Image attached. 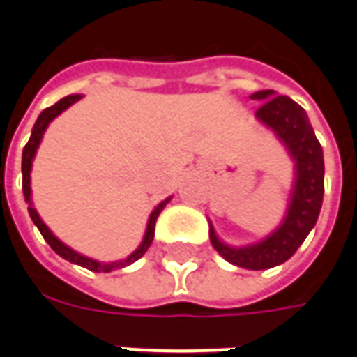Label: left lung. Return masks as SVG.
Masks as SVG:
<instances>
[{
	"label": "left lung",
	"instance_id": "8db88e82",
	"mask_svg": "<svg viewBox=\"0 0 357 357\" xmlns=\"http://www.w3.org/2000/svg\"><path fill=\"white\" fill-rule=\"evenodd\" d=\"M251 98L263 102L255 118L275 132L294 162V181L287 213L271 235L251 245H227L219 239L211 221L209 239L215 251L231 264L263 271L289 261L316 225L324 197V154L301 105L289 96H278L275 91H259L252 93Z\"/></svg>",
	"mask_w": 357,
	"mask_h": 357
}]
</instances>
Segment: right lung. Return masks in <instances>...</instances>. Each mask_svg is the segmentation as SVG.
<instances>
[{"mask_svg":"<svg viewBox=\"0 0 357 357\" xmlns=\"http://www.w3.org/2000/svg\"><path fill=\"white\" fill-rule=\"evenodd\" d=\"M82 96L80 94H68L65 98H61L56 105L49 106V108H45L43 112L39 114L37 118V122H35V126L31 130V138L27 142V146L23 148V160H21V174H23V195H25V202L29 203V215H31L33 223L37 225V229L41 231V235H43V239L51 245V249L59 255V257H63V259H67L68 263H75L80 264V266H84V268H89V271H94V273H110V271H114V268H122V266H128V264L136 263L138 259H140L144 252L148 251V247L152 245V241H154V231H155V221H158V215L162 213V209L166 207L167 203L172 197H166L162 203H158L154 207V211L150 213L148 217V223H146V231H144V237H142V243L138 245V249L128 255L126 259H120V261H112V263H100V261H96V259H91V257H84V255H80L75 249H70L68 245H65L63 241L55 237V233L51 231V229L47 227L43 223V219L39 217L37 213V209L33 207L31 202V167H33V160H35V154H37V148H39V144L43 140V134L47 126L55 120L63 110H67L68 106L75 105L77 100H80Z\"/></svg>","mask_w":357,"mask_h":357,"instance_id":"1","label":"right lung"}]
</instances>
